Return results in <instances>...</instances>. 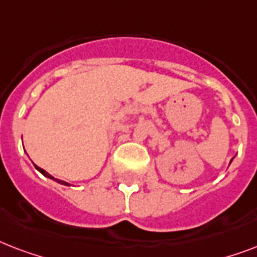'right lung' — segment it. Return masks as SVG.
I'll list each match as a JSON object with an SVG mask.
<instances>
[{
  "mask_svg": "<svg viewBox=\"0 0 257 257\" xmlns=\"http://www.w3.org/2000/svg\"><path fill=\"white\" fill-rule=\"evenodd\" d=\"M34 167H36V168H37V169H38V171L41 172L42 175H44V176H46V177H49V179H53V180H54V181H57V183H60V184H64V185H69V184H68V183H65V181H62V180L54 179L53 176H50V175H49V173H48V172H45V171H44V169H42V168H40V167H37V165H34Z\"/></svg>",
  "mask_w": 257,
  "mask_h": 257,
  "instance_id": "add662e5",
  "label": "right lung"
}]
</instances>
